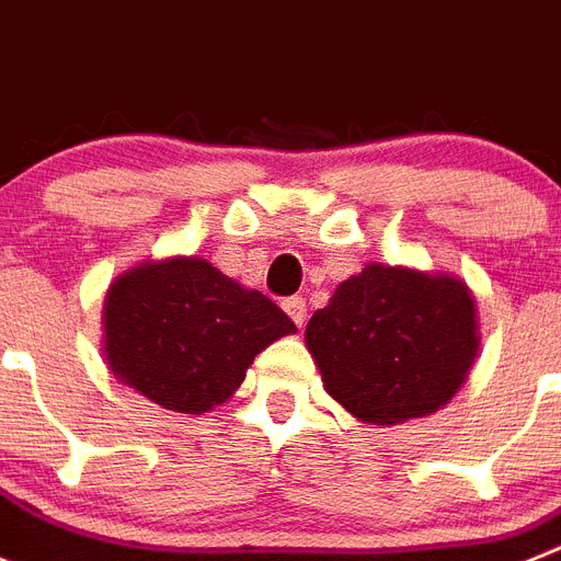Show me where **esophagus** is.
<instances>
[{
  "instance_id": "34e87169",
  "label": "esophagus",
  "mask_w": 561,
  "mask_h": 561,
  "mask_svg": "<svg viewBox=\"0 0 561 561\" xmlns=\"http://www.w3.org/2000/svg\"><path fill=\"white\" fill-rule=\"evenodd\" d=\"M282 310L290 316V321L301 330V324H305V318H307V305L305 299H299V296H290V299L282 301Z\"/></svg>"
}]
</instances>
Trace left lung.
<instances>
[{"instance_id": "1", "label": "left lung", "mask_w": 561, "mask_h": 561, "mask_svg": "<svg viewBox=\"0 0 561 561\" xmlns=\"http://www.w3.org/2000/svg\"><path fill=\"white\" fill-rule=\"evenodd\" d=\"M324 391L366 425H402L458 393L481 350L461 276L368 262L305 330Z\"/></svg>"}]
</instances>
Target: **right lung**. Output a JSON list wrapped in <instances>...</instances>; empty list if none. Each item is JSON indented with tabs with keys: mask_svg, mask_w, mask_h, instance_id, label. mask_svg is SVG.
I'll list each match as a JSON object with an SVG mask.
<instances>
[{
	"mask_svg": "<svg viewBox=\"0 0 561 561\" xmlns=\"http://www.w3.org/2000/svg\"><path fill=\"white\" fill-rule=\"evenodd\" d=\"M293 332L268 296L201 256L139 262L111 282L103 305L111 375L145 400L193 416L224 405L254 357Z\"/></svg>",
	"mask_w": 561,
	"mask_h": 561,
	"instance_id": "1",
	"label": "right lung"
}]
</instances>
